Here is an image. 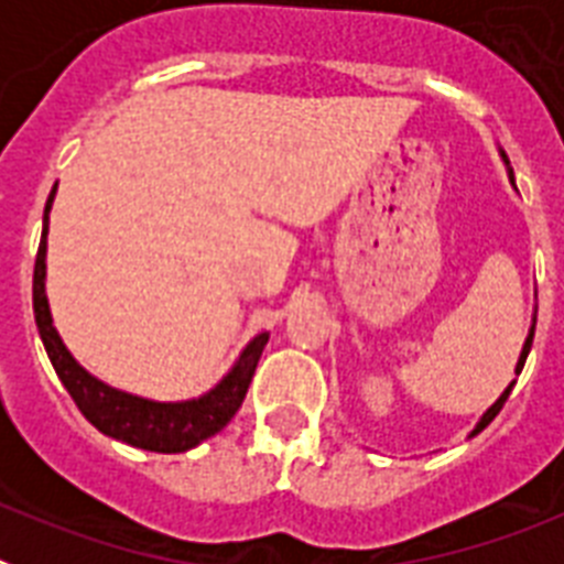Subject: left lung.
Instances as JSON below:
<instances>
[{
  "label": "left lung",
  "instance_id": "1",
  "mask_svg": "<svg viewBox=\"0 0 564 564\" xmlns=\"http://www.w3.org/2000/svg\"><path fill=\"white\" fill-rule=\"evenodd\" d=\"M500 158H502V161H506V169H508V181H511V186H514V172H511V166H508V158H506V152H500ZM534 327H536V316H534V322H531V330H528V338H525V344H522L520 361H517V367H514V372H517V376H520V372H522V367H525V358H528V352H531V344H534ZM514 383H517V381H511V383H508L506 390H502V395L497 398V401L491 403V406H488L486 412H482V417H480V421H477V426H475V430L468 432V437L480 435V432L486 430L488 423H491V421H495L497 415H500L502 403L508 401V395H511V390H514Z\"/></svg>",
  "mask_w": 564,
  "mask_h": 564
}]
</instances>
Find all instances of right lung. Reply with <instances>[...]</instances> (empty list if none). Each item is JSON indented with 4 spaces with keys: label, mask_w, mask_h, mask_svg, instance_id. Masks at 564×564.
<instances>
[{
    "label": "right lung",
    "mask_w": 564,
    "mask_h": 564,
    "mask_svg": "<svg viewBox=\"0 0 564 564\" xmlns=\"http://www.w3.org/2000/svg\"><path fill=\"white\" fill-rule=\"evenodd\" d=\"M56 186L50 192L47 206H44L42 242H39L36 268H33V313H36L39 336H42L53 370L62 378L82 415L104 435L129 443V446H138V449L161 452V455H177V452L200 446L203 441L217 435L242 406L248 383H251L257 361L265 350L271 333H257L246 344V350L239 352L231 370L214 383L212 390L203 392L200 398H188V401H152V398L115 390L101 378L89 376L82 364L73 358L67 344L62 341L58 330L53 327V313H50L47 291H44V282H47L50 208H53Z\"/></svg>",
    "instance_id": "obj_1"
}]
</instances>
